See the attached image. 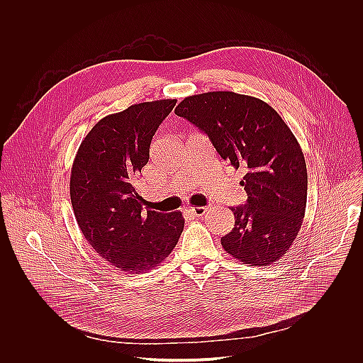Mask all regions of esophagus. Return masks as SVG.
Returning <instances> with one entry per match:
<instances>
[{"instance_id": "1", "label": "esophagus", "mask_w": 363, "mask_h": 363, "mask_svg": "<svg viewBox=\"0 0 363 363\" xmlns=\"http://www.w3.org/2000/svg\"><path fill=\"white\" fill-rule=\"evenodd\" d=\"M206 211H208V208H206V206H196V208H191V209H188V212H189L191 215L198 216V218L203 216V215L206 213Z\"/></svg>"}]
</instances>
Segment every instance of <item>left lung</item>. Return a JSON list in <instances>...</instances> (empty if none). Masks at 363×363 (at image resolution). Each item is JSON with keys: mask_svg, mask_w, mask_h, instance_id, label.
I'll return each mask as SVG.
<instances>
[{"mask_svg": "<svg viewBox=\"0 0 363 363\" xmlns=\"http://www.w3.org/2000/svg\"><path fill=\"white\" fill-rule=\"evenodd\" d=\"M175 114L208 134L218 154L246 175V205L230 208L235 228L220 239L239 262L269 266L296 240L307 206L303 150L280 114L266 101L235 91L185 97Z\"/></svg>", "mask_w": 363, "mask_h": 363, "instance_id": "left-lung-1", "label": "left lung"}]
</instances>
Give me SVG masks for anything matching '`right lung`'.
Instances as JSON below:
<instances>
[{"instance_id":"1","label":"right lung","mask_w":363,"mask_h":363,"mask_svg":"<svg viewBox=\"0 0 363 363\" xmlns=\"http://www.w3.org/2000/svg\"><path fill=\"white\" fill-rule=\"evenodd\" d=\"M177 99L133 104L97 121L83 138L70 174V201L87 243L124 273L154 269L184 230L181 212H141L134 181L148 162L152 135Z\"/></svg>"}]
</instances>
